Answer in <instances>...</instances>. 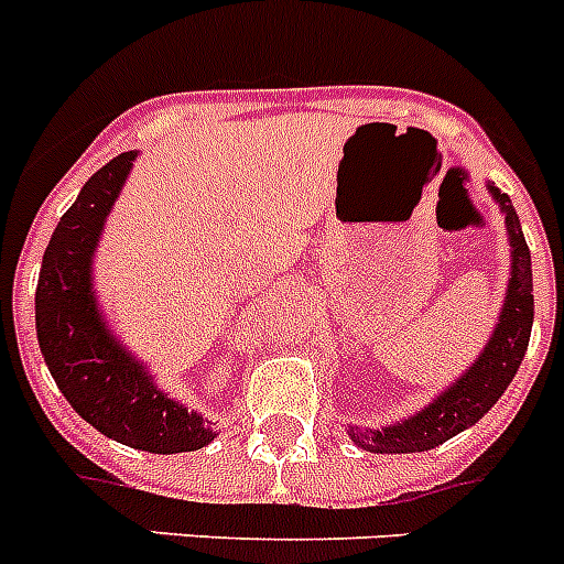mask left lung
Instances as JSON below:
<instances>
[{
    "instance_id": "8db88e82",
    "label": "left lung",
    "mask_w": 564,
    "mask_h": 564,
    "mask_svg": "<svg viewBox=\"0 0 564 564\" xmlns=\"http://www.w3.org/2000/svg\"><path fill=\"white\" fill-rule=\"evenodd\" d=\"M494 199L502 205L505 223H508V239H511V282L505 296L499 325L485 345L470 370L459 382H454L442 397H436L425 411L399 425L379 427V431H359L350 427L354 445L365 447L370 454H420L442 445L465 427L476 425L490 408L497 405L499 397L508 391L511 379L517 377L522 356L528 350L533 328V273L531 250L524 242L519 216L513 210L508 194L490 185Z\"/></svg>"
}]
</instances>
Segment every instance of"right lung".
<instances>
[{"mask_svg":"<svg viewBox=\"0 0 564 564\" xmlns=\"http://www.w3.org/2000/svg\"><path fill=\"white\" fill-rule=\"evenodd\" d=\"M137 153H119L85 182L42 257L36 285V336L53 382L82 420L110 440L148 454H185L216 433L187 413L105 328L90 291V259L105 216L117 202Z\"/></svg>","mask_w":564,"mask_h":564,"instance_id":"1","label":"right lung"}]
</instances>
